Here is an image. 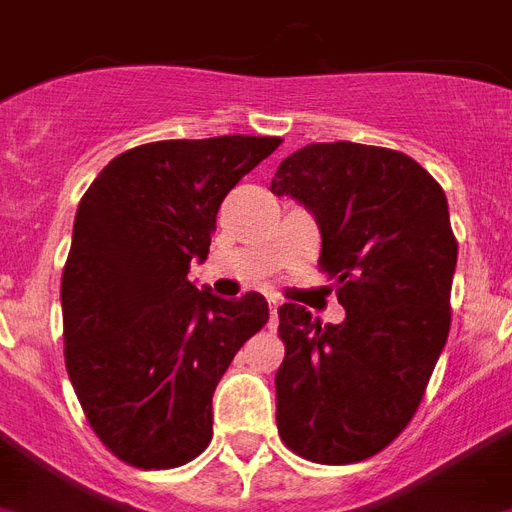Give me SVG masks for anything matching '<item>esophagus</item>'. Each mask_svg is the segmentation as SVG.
Wrapping results in <instances>:
<instances>
[{
	"label": "esophagus",
	"mask_w": 512,
	"mask_h": 512,
	"mask_svg": "<svg viewBox=\"0 0 512 512\" xmlns=\"http://www.w3.org/2000/svg\"><path fill=\"white\" fill-rule=\"evenodd\" d=\"M270 302V321H268V328L273 331V328L278 326V302L276 299H268Z\"/></svg>",
	"instance_id": "obj_1"
}]
</instances>
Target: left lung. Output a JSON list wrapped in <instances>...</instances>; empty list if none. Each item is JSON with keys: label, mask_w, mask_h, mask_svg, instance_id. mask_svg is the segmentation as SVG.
<instances>
[{"label": "left lung", "mask_w": 512, "mask_h": 512, "mask_svg": "<svg viewBox=\"0 0 512 512\" xmlns=\"http://www.w3.org/2000/svg\"><path fill=\"white\" fill-rule=\"evenodd\" d=\"M321 228V270L342 323L278 307L281 442L299 458L347 465L402 434L450 334L458 242L442 186L413 157L355 141L307 144L270 181Z\"/></svg>", "instance_id": "obj_1"}]
</instances>
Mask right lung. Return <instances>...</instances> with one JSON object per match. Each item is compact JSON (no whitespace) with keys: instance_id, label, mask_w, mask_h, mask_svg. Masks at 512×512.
<instances>
[{"instance_id":"1","label":"right lung","mask_w":512,"mask_h":512,"mask_svg":"<svg viewBox=\"0 0 512 512\" xmlns=\"http://www.w3.org/2000/svg\"><path fill=\"white\" fill-rule=\"evenodd\" d=\"M278 136L152 141L128 149L78 202L62 270L65 368L86 421L123 463L160 471L213 439V394L263 294L220 299L191 284L220 202L273 155Z\"/></svg>"}]
</instances>
